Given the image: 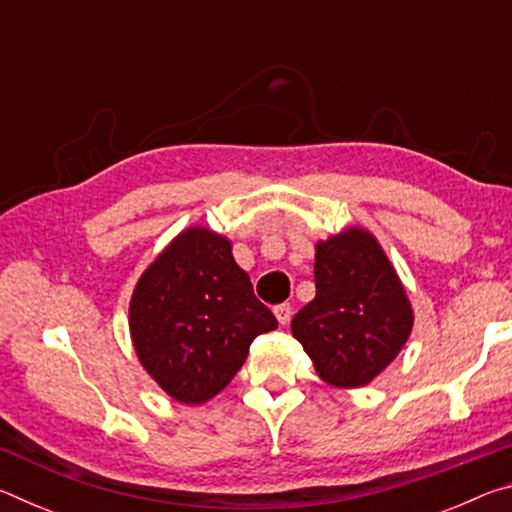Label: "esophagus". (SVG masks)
Returning a JSON list of instances; mask_svg holds the SVG:
<instances>
[{
    "mask_svg": "<svg viewBox=\"0 0 512 512\" xmlns=\"http://www.w3.org/2000/svg\"><path fill=\"white\" fill-rule=\"evenodd\" d=\"M273 311H275V318L280 320V325H289L291 314H293V309H291L289 302H282V305H277Z\"/></svg>",
    "mask_w": 512,
    "mask_h": 512,
    "instance_id": "esophagus-1",
    "label": "esophagus"
}]
</instances>
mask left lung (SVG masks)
Segmentation results:
<instances>
[{"label":"left lung","instance_id":"1","mask_svg":"<svg viewBox=\"0 0 512 512\" xmlns=\"http://www.w3.org/2000/svg\"><path fill=\"white\" fill-rule=\"evenodd\" d=\"M316 298L291 320V332L336 388L368 386L402 352L413 307L391 259L366 228L341 230L316 244Z\"/></svg>","mask_w":512,"mask_h":512}]
</instances>
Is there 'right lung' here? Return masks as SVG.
Segmentation results:
<instances>
[{"instance_id": "obj_1", "label": "right lung", "mask_w": 512, "mask_h": 512, "mask_svg": "<svg viewBox=\"0 0 512 512\" xmlns=\"http://www.w3.org/2000/svg\"><path fill=\"white\" fill-rule=\"evenodd\" d=\"M128 327L137 359L171 400L219 395L277 320L255 298L232 241L205 225L173 237L137 280Z\"/></svg>"}]
</instances>
